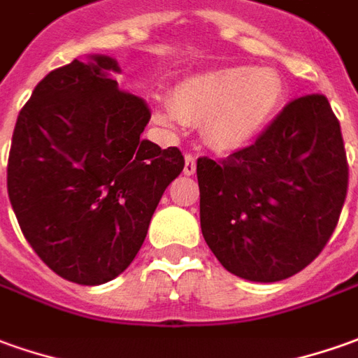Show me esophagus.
<instances>
[{"instance_id":"esophagus-1","label":"esophagus","mask_w":358,"mask_h":358,"mask_svg":"<svg viewBox=\"0 0 358 358\" xmlns=\"http://www.w3.org/2000/svg\"><path fill=\"white\" fill-rule=\"evenodd\" d=\"M196 172V157L194 155H186V162H184V174L192 176Z\"/></svg>"}]
</instances>
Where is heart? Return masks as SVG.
I'll return each instance as SVG.
<instances>
[{
    "label": "heart",
    "mask_w": 358,
    "mask_h": 358,
    "mask_svg": "<svg viewBox=\"0 0 358 358\" xmlns=\"http://www.w3.org/2000/svg\"><path fill=\"white\" fill-rule=\"evenodd\" d=\"M282 101V80L271 70L217 68L184 78L172 92V108H155L152 119L166 129L201 125L213 150L233 152L252 145L271 127Z\"/></svg>",
    "instance_id": "heart-1"
}]
</instances>
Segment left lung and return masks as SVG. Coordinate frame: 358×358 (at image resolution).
I'll return each mask as SVG.
<instances>
[{"instance_id":"left-lung-1","label":"left lung","mask_w":358,"mask_h":358,"mask_svg":"<svg viewBox=\"0 0 358 358\" xmlns=\"http://www.w3.org/2000/svg\"><path fill=\"white\" fill-rule=\"evenodd\" d=\"M199 223L225 271L250 282L298 274L337 227L349 169L325 96L290 101L255 145L198 159Z\"/></svg>"}]
</instances>
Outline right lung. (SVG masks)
Returning <instances> with one entry per match:
<instances>
[{
	"mask_svg": "<svg viewBox=\"0 0 358 358\" xmlns=\"http://www.w3.org/2000/svg\"><path fill=\"white\" fill-rule=\"evenodd\" d=\"M117 60L46 74L17 117L7 194L41 261L84 286L113 280L137 257L164 189L184 169L176 147L141 137L150 111L121 92Z\"/></svg>",
	"mask_w": 358,
	"mask_h": 358,
	"instance_id": "obj_1",
	"label": "right lung"
}]
</instances>
